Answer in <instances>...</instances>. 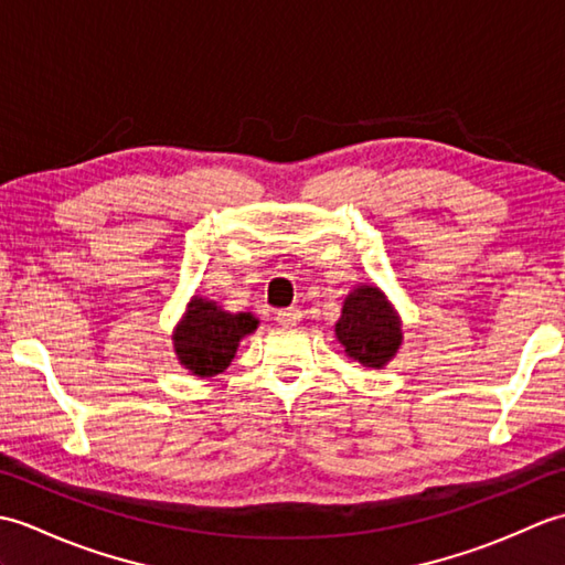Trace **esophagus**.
I'll return each mask as SVG.
<instances>
[{"mask_svg":"<svg viewBox=\"0 0 565 565\" xmlns=\"http://www.w3.org/2000/svg\"><path fill=\"white\" fill-rule=\"evenodd\" d=\"M301 310L298 308H284V310H276V316H274V320L279 322V326H284V328H294V326H298V322H301Z\"/></svg>","mask_w":565,"mask_h":565,"instance_id":"1","label":"esophagus"}]
</instances>
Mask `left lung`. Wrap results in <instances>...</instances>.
<instances>
[{
    "mask_svg": "<svg viewBox=\"0 0 565 565\" xmlns=\"http://www.w3.org/2000/svg\"><path fill=\"white\" fill-rule=\"evenodd\" d=\"M338 342L354 362L366 369H383L401 350L403 328L388 298L376 286H356L344 298L342 316L334 326Z\"/></svg>",
    "mask_w": 565,
    "mask_h": 565,
    "instance_id": "obj_1",
    "label": "left lung"
}]
</instances>
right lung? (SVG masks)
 Wrapping results in <instances>:
<instances>
[{
    "instance_id": "right-lung-1",
    "label": "right lung",
    "mask_w": 565,
    "mask_h": 565,
    "mask_svg": "<svg viewBox=\"0 0 565 565\" xmlns=\"http://www.w3.org/2000/svg\"><path fill=\"white\" fill-rule=\"evenodd\" d=\"M257 326L259 320L252 313H227L215 301L194 296L172 334L179 364L199 379L221 374L235 359L239 340Z\"/></svg>"
}]
</instances>
